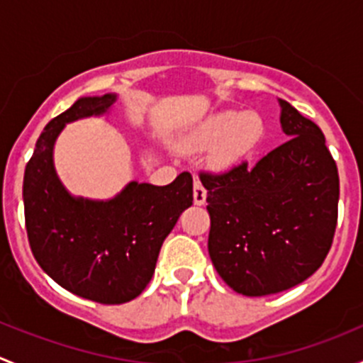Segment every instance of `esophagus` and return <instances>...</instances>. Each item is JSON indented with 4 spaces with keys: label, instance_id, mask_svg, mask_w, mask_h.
Here are the masks:
<instances>
[{
    "label": "esophagus",
    "instance_id": "obj_1",
    "mask_svg": "<svg viewBox=\"0 0 363 363\" xmlns=\"http://www.w3.org/2000/svg\"><path fill=\"white\" fill-rule=\"evenodd\" d=\"M205 199H207V191H205L202 182L195 181V186H193V200H195V205H203Z\"/></svg>",
    "mask_w": 363,
    "mask_h": 363
}]
</instances>
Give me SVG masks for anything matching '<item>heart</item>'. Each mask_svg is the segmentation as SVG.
I'll return each instance as SVG.
<instances>
[{
	"label": "heart",
	"instance_id": "b5f03b06",
	"mask_svg": "<svg viewBox=\"0 0 363 363\" xmlns=\"http://www.w3.org/2000/svg\"><path fill=\"white\" fill-rule=\"evenodd\" d=\"M262 137L263 119L259 113L226 111L205 121L196 133V142L202 147H214V163L228 167L250 155Z\"/></svg>",
	"mask_w": 363,
	"mask_h": 363
}]
</instances>
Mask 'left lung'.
Wrapping results in <instances>:
<instances>
[{
    "mask_svg": "<svg viewBox=\"0 0 363 363\" xmlns=\"http://www.w3.org/2000/svg\"><path fill=\"white\" fill-rule=\"evenodd\" d=\"M288 140L252 167L202 172L211 216L208 255L237 294L290 290L321 267L337 225V164L325 135L279 100Z\"/></svg>",
    "mask_w": 363,
    "mask_h": 363,
    "instance_id": "1",
    "label": "left lung"
}]
</instances>
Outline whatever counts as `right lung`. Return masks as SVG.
Listing matches in <instances>:
<instances>
[{"mask_svg":"<svg viewBox=\"0 0 363 363\" xmlns=\"http://www.w3.org/2000/svg\"><path fill=\"white\" fill-rule=\"evenodd\" d=\"M117 94L79 98L36 140L24 172L29 246L60 286L100 303L133 300L151 281L161 244L193 203V177L167 186L131 181L111 200L69 195L54 168V144L68 123L104 116Z\"/></svg>","mask_w":363,"mask_h":363,"instance_id":"obj_1","label":"right lung"}]
</instances>
